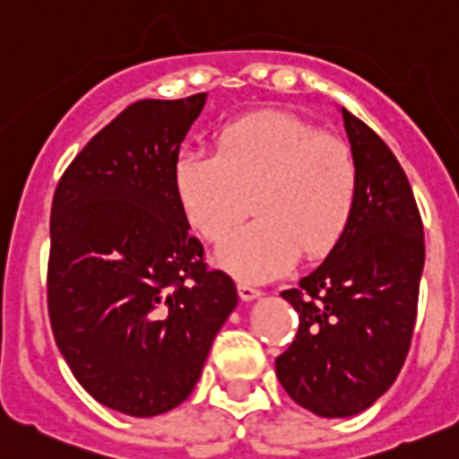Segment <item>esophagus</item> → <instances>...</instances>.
I'll list each match as a JSON object with an SVG mask.
<instances>
[{
  "label": "esophagus",
  "mask_w": 459,
  "mask_h": 459,
  "mask_svg": "<svg viewBox=\"0 0 459 459\" xmlns=\"http://www.w3.org/2000/svg\"><path fill=\"white\" fill-rule=\"evenodd\" d=\"M238 294L242 301H254V299H258L263 292L255 290L254 285H249V282H238Z\"/></svg>",
  "instance_id": "obj_1"
}]
</instances>
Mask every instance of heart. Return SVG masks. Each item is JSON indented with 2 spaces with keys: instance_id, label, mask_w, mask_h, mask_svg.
<instances>
[{
  "instance_id": "1",
  "label": "heart",
  "mask_w": 459,
  "mask_h": 459,
  "mask_svg": "<svg viewBox=\"0 0 459 459\" xmlns=\"http://www.w3.org/2000/svg\"><path fill=\"white\" fill-rule=\"evenodd\" d=\"M174 192L196 233L220 242L254 205L255 220L235 230L217 264L244 281H269L299 254L319 258L344 238L358 201V165L342 140L281 110L230 119L217 131L215 156L186 149Z\"/></svg>"
}]
</instances>
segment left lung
Masks as SVG:
<instances>
[{
    "mask_svg": "<svg viewBox=\"0 0 459 459\" xmlns=\"http://www.w3.org/2000/svg\"><path fill=\"white\" fill-rule=\"evenodd\" d=\"M358 165V201L326 260L281 297L299 333L276 358L294 403L316 417H353L394 385L412 342L426 260L423 224L403 167L362 119L342 108Z\"/></svg>",
    "mask_w": 459,
    "mask_h": 459,
    "instance_id": "1",
    "label": "left lung"
}]
</instances>
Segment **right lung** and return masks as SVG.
Returning <instances> with one entry per match:
<instances>
[{
	"instance_id": "1",
	"label": "right lung",
	"mask_w": 459,
	"mask_h": 459,
	"mask_svg": "<svg viewBox=\"0 0 459 459\" xmlns=\"http://www.w3.org/2000/svg\"><path fill=\"white\" fill-rule=\"evenodd\" d=\"M208 94L143 100L101 128L54 192L47 306L81 387L128 417L181 405L238 306L174 192L181 143Z\"/></svg>"
}]
</instances>
